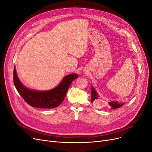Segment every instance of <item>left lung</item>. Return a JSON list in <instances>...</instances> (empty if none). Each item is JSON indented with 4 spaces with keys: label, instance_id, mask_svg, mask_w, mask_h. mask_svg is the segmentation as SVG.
Returning a JSON list of instances; mask_svg holds the SVG:
<instances>
[{
    "label": "left lung",
    "instance_id": "left-lung-1",
    "mask_svg": "<svg viewBox=\"0 0 152 152\" xmlns=\"http://www.w3.org/2000/svg\"><path fill=\"white\" fill-rule=\"evenodd\" d=\"M99 96L98 95L97 91L94 88L93 86L91 87V103L94 102H97L98 101ZM125 104V103H118L117 101H111L110 102H108V106L112 109H116L118 108L121 107L122 106Z\"/></svg>",
    "mask_w": 152,
    "mask_h": 152
}]
</instances>
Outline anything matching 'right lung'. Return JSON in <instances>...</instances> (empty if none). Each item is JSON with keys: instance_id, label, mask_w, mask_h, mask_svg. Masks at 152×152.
Wrapping results in <instances>:
<instances>
[{"instance_id": "add662e5", "label": "right lung", "mask_w": 152, "mask_h": 152, "mask_svg": "<svg viewBox=\"0 0 152 152\" xmlns=\"http://www.w3.org/2000/svg\"><path fill=\"white\" fill-rule=\"evenodd\" d=\"M77 73H71L63 78L57 87L48 91L32 90L25 86L18 79L16 67H14V84L19 94L25 102L33 107L54 108L60 104L65 98L72 82L77 79Z\"/></svg>"}]
</instances>
